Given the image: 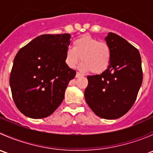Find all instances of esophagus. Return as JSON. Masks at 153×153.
Instances as JSON below:
<instances>
[{"label": "esophagus", "instance_id": "esophagus-1", "mask_svg": "<svg viewBox=\"0 0 153 153\" xmlns=\"http://www.w3.org/2000/svg\"><path fill=\"white\" fill-rule=\"evenodd\" d=\"M83 76L82 74H81L80 72H77L76 73V75H75V78H80V77Z\"/></svg>", "mask_w": 153, "mask_h": 153}]
</instances>
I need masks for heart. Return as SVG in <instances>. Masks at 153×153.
Segmentation results:
<instances>
[{
	"mask_svg": "<svg viewBox=\"0 0 153 153\" xmlns=\"http://www.w3.org/2000/svg\"><path fill=\"white\" fill-rule=\"evenodd\" d=\"M81 70H90L91 72L99 74L104 72L110 64L112 59V49L106 42L84 35L73 41L72 48H67L65 55V62L69 67L73 68L78 61Z\"/></svg>",
	"mask_w": 153,
	"mask_h": 153,
	"instance_id": "1",
	"label": "heart"
}]
</instances>
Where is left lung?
I'll list each match as a JSON object with an SVG mask.
<instances>
[{
  "mask_svg": "<svg viewBox=\"0 0 153 153\" xmlns=\"http://www.w3.org/2000/svg\"><path fill=\"white\" fill-rule=\"evenodd\" d=\"M112 49L110 64L100 75H88L85 100L94 113L104 119L123 116L135 103L142 84L138 49L112 32L105 37Z\"/></svg>",
  "mask_w": 153,
  "mask_h": 153,
  "instance_id": "1",
  "label": "left lung"
}]
</instances>
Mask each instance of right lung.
I'll return each instance as SVG.
<instances>
[{"mask_svg": "<svg viewBox=\"0 0 153 153\" xmlns=\"http://www.w3.org/2000/svg\"><path fill=\"white\" fill-rule=\"evenodd\" d=\"M70 35H42L21 48L10 78L12 98L21 113L44 118L55 112L76 72L65 62Z\"/></svg>", "mask_w": 153, "mask_h": 153, "instance_id": "1", "label": "right lung"}]
</instances>
